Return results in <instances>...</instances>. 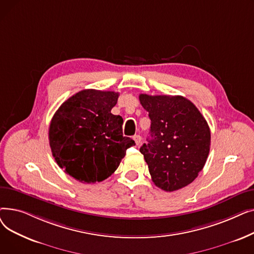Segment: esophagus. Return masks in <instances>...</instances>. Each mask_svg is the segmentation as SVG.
Instances as JSON below:
<instances>
[{"label":"esophagus","instance_id":"1","mask_svg":"<svg viewBox=\"0 0 254 254\" xmlns=\"http://www.w3.org/2000/svg\"><path fill=\"white\" fill-rule=\"evenodd\" d=\"M132 139L135 140V142H136V145H140V144H141L142 138H141V136H140V135H135L134 137H132Z\"/></svg>","mask_w":254,"mask_h":254}]
</instances>
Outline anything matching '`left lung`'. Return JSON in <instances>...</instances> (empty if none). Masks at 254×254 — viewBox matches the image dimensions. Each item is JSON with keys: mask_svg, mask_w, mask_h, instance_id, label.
Masks as SVG:
<instances>
[{"mask_svg": "<svg viewBox=\"0 0 254 254\" xmlns=\"http://www.w3.org/2000/svg\"><path fill=\"white\" fill-rule=\"evenodd\" d=\"M139 100L151 120L150 137L140 152L153 183L165 191L190 184L206 164L211 132L196 107L181 96H148Z\"/></svg>", "mask_w": 254, "mask_h": 254, "instance_id": "1", "label": "left lung"}]
</instances>
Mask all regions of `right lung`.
<instances>
[{
    "mask_svg": "<svg viewBox=\"0 0 254 254\" xmlns=\"http://www.w3.org/2000/svg\"><path fill=\"white\" fill-rule=\"evenodd\" d=\"M119 93L84 89L64 102L49 127V144L57 164L77 181L101 182L118 168L136 145L123 135L124 119L111 113Z\"/></svg>",
    "mask_w": 254,
    "mask_h": 254,
    "instance_id": "add662e5",
    "label": "right lung"
}]
</instances>
